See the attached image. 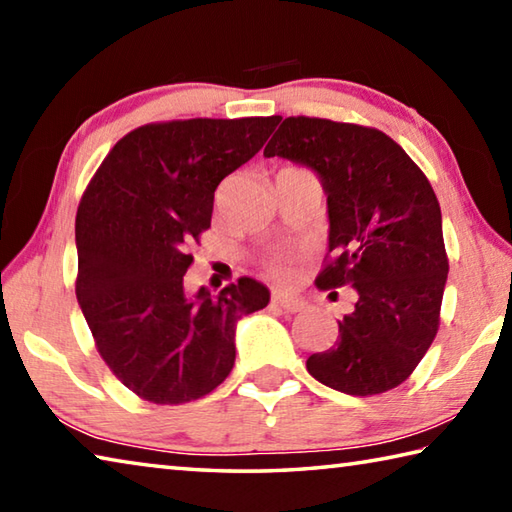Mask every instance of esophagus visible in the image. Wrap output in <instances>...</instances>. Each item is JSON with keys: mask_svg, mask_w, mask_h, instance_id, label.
I'll list each match as a JSON object with an SVG mask.
<instances>
[{"mask_svg": "<svg viewBox=\"0 0 512 512\" xmlns=\"http://www.w3.org/2000/svg\"><path fill=\"white\" fill-rule=\"evenodd\" d=\"M273 302H275V305L280 307V309L291 311V314H296V311H302V307H305V302H302V300L291 298V296H282V293H275Z\"/></svg>", "mask_w": 512, "mask_h": 512, "instance_id": "esophagus-1", "label": "esophagus"}]
</instances>
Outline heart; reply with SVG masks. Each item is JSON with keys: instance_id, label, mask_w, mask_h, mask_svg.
Returning a JSON list of instances; mask_svg holds the SVG:
<instances>
[{"instance_id": "b5f03b06", "label": "heart", "mask_w": 512, "mask_h": 512, "mask_svg": "<svg viewBox=\"0 0 512 512\" xmlns=\"http://www.w3.org/2000/svg\"><path fill=\"white\" fill-rule=\"evenodd\" d=\"M273 271H275V275H280V277L287 275V268H284L282 259H275V262H273Z\"/></svg>"}]
</instances>
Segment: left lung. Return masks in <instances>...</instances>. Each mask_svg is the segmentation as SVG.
<instances>
[{
  "mask_svg": "<svg viewBox=\"0 0 512 512\" xmlns=\"http://www.w3.org/2000/svg\"><path fill=\"white\" fill-rule=\"evenodd\" d=\"M264 155L318 173L329 262L316 287L357 291L339 339L307 359L309 375L357 397L400 386L436 339L449 273L443 216L427 176L377 128L318 117L284 119Z\"/></svg>",
  "mask_w": 512,
  "mask_h": 512,
  "instance_id": "8db88e82",
  "label": "left lung"
}]
</instances>
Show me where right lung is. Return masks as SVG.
Returning <instances> with one entry per match:
<instances>
[{
    "instance_id": "obj_1",
    "label": "right lung",
    "mask_w": 512,
    "mask_h": 512,
    "mask_svg": "<svg viewBox=\"0 0 512 512\" xmlns=\"http://www.w3.org/2000/svg\"><path fill=\"white\" fill-rule=\"evenodd\" d=\"M280 117L176 119L112 146L76 212V298L121 384L153 404L212 393L235 366L237 320L271 293L239 277L185 296L183 275L210 228L221 180L262 149Z\"/></svg>"
}]
</instances>
